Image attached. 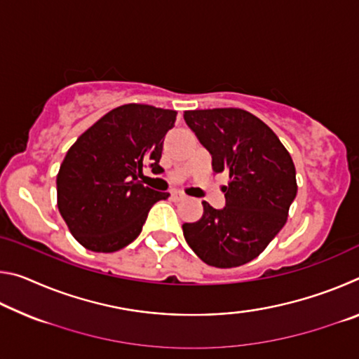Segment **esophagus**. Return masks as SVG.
I'll use <instances>...</instances> for the list:
<instances>
[{"instance_id":"34e87169","label":"esophagus","mask_w":359,"mask_h":359,"mask_svg":"<svg viewBox=\"0 0 359 359\" xmlns=\"http://www.w3.org/2000/svg\"><path fill=\"white\" fill-rule=\"evenodd\" d=\"M171 198L174 199V201H182V199H185L187 196L182 191H177V190H174V191H171Z\"/></svg>"}]
</instances>
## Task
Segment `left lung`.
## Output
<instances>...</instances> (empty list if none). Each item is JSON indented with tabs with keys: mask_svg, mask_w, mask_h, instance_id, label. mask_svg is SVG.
Segmentation results:
<instances>
[{
	"mask_svg": "<svg viewBox=\"0 0 359 359\" xmlns=\"http://www.w3.org/2000/svg\"><path fill=\"white\" fill-rule=\"evenodd\" d=\"M184 118L212 155L214 171L231 177L223 209L203 201V217L184 223L187 244L209 266L245 264L287 222L297 193L294 163L276 133L242 109L187 111Z\"/></svg>",
	"mask_w": 359,
	"mask_h": 359,
	"instance_id": "1",
	"label": "left lung"
}]
</instances>
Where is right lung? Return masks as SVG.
Masks as SVG:
<instances>
[{
    "label": "right lung",
    "instance_id": "right-lung-1",
    "mask_svg": "<svg viewBox=\"0 0 359 359\" xmlns=\"http://www.w3.org/2000/svg\"><path fill=\"white\" fill-rule=\"evenodd\" d=\"M175 111L147 104L112 109L77 139L57 175L58 210L72 236L92 252L111 253L141 234L149 210L169 193L142 185V169L160 166Z\"/></svg>",
    "mask_w": 359,
    "mask_h": 359
}]
</instances>
